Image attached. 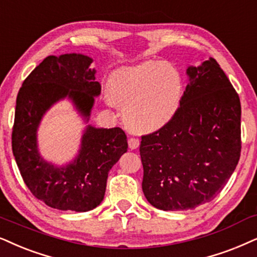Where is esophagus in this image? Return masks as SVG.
I'll use <instances>...</instances> for the list:
<instances>
[{"label":"esophagus","instance_id":"esophagus-1","mask_svg":"<svg viewBox=\"0 0 257 257\" xmlns=\"http://www.w3.org/2000/svg\"><path fill=\"white\" fill-rule=\"evenodd\" d=\"M139 145H141V142H139V139H137V138H130L128 139V148L131 150H136L137 148H139Z\"/></svg>","mask_w":257,"mask_h":257}]
</instances>
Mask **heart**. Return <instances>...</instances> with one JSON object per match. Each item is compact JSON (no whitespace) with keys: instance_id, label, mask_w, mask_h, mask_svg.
<instances>
[{"instance_id":"b5f03b06","label":"heart","mask_w":257,"mask_h":257,"mask_svg":"<svg viewBox=\"0 0 257 257\" xmlns=\"http://www.w3.org/2000/svg\"><path fill=\"white\" fill-rule=\"evenodd\" d=\"M108 100L122 108L126 126L138 133L161 130L176 115L183 93L179 72L169 63L146 61L115 71Z\"/></svg>"}]
</instances>
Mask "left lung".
<instances>
[{
  "instance_id": "1",
  "label": "left lung",
  "mask_w": 257,
  "mask_h": 257,
  "mask_svg": "<svg viewBox=\"0 0 257 257\" xmlns=\"http://www.w3.org/2000/svg\"><path fill=\"white\" fill-rule=\"evenodd\" d=\"M188 85L168 125L143 136V192L155 208L190 210L212 201L241 155V102L215 59L189 66Z\"/></svg>"
}]
</instances>
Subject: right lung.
Returning a JSON list of instances; mask_svg holds the SVG:
<instances>
[{"mask_svg":"<svg viewBox=\"0 0 257 257\" xmlns=\"http://www.w3.org/2000/svg\"><path fill=\"white\" fill-rule=\"evenodd\" d=\"M93 59L84 54L49 55L23 81L16 98L12 135L13 153L26 185L51 208L85 212L102 202L108 172L127 151V138L119 127L86 126L76 157L56 166L40 155L38 130L53 105L69 99L85 122L99 96Z\"/></svg>","mask_w":257,"mask_h":257,"instance_id":"add662e5","label":"right lung"}]
</instances>
